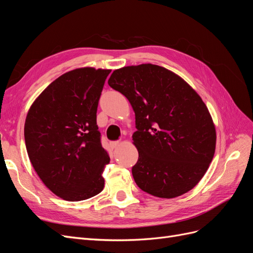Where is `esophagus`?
I'll return each mask as SVG.
<instances>
[{"mask_svg": "<svg viewBox=\"0 0 253 253\" xmlns=\"http://www.w3.org/2000/svg\"><path fill=\"white\" fill-rule=\"evenodd\" d=\"M119 145H120V142H119V141H113V142H111V147H112L113 149L118 148Z\"/></svg>", "mask_w": 253, "mask_h": 253, "instance_id": "34e87169", "label": "esophagus"}]
</instances>
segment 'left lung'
<instances>
[{"label":"left lung","instance_id":"8db88e82","mask_svg":"<svg viewBox=\"0 0 253 253\" xmlns=\"http://www.w3.org/2000/svg\"><path fill=\"white\" fill-rule=\"evenodd\" d=\"M109 85L125 95L135 112L136 185L162 198L193 189L208 170L216 142L202 98L179 76L154 64L114 71Z\"/></svg>","mask_w":253,"mask_h":253}]
</instances>
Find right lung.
Here are the masks:
<instances>
[{
	"instance_id": "obj_1",
	"label": "right lung",
	"mask_w": 253,
	"mask_h": 253,
	"mask_svg": "<svg viewBox=\"0 0 253 253\" xmlns=\"http://www.w3.org/2000/svg\"><path fill=\"white\" fill-rule=\"evenodd\" d=\"M110 70L78 68L51 82L30 106L24 126L28 157L52 193L80 202L103 190L110 163L97 126Z\"/></svg>"
}]
</instances>
